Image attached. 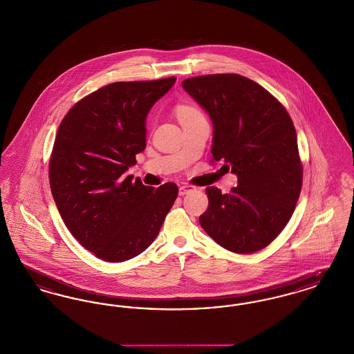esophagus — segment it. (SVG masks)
<instances>
[{
    "instance_id": "esophagus-1",
    "label": "esophagus",
    "mask_w": 354,
    "mask_h": 354,
    "mask_svg": "<svg viewBox=\"0 0 354 354\" xmlns=\"http://www.w3.org/2000/svg\"><path fill=\"white\" fill-rule=\"evenodd\" d=\"M195 189H196V188H195L194 185H180V187H179V195H182V196H183L185 194L192 192V191H195Z\"/></svg>"
}]
</instances>
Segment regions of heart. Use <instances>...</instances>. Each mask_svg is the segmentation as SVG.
<instances>
[{"instance_id": "obj_1", "label": "heart", "mask_w": 354, "mask_h": 354, "mask_svg": "<svg viewBox=\"0 0 354 354\" xmlns=\"http://www.w3.org/2000/svg\"><path fill=\"white\" fill-rule=\"evenodd\" d=\"M175 114H176V118L179 119V122L182 124H185L189 120H194V119L201 118L203 117L202 113L192 104H188V103H179L175 106Z\"/></svg>"}]
</instances>
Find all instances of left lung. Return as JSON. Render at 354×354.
<instances>
[{"label": "left lung", "instance_id": "8db88e82", "mask_svg": "<svg viewBox=\"0 0 354 354\" xmlns=\"http://www.w3.org/2000/svg\"><path fill=\"white\" fill-rule=\"evenodd\" d=\"M182 86L212 120L211 162L223 160L239 183L230 194L205 188L201 225L231 252H257L284 230L301 192L293 122L270 91L239 74L192 77Z\"/></svg>", "mask_w": 354, "mask_h": 354}]
</instances>
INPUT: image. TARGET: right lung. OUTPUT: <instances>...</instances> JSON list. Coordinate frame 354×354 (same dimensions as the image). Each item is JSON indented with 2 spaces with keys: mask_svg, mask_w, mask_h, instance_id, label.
Listing matches in <instances>:
<instances>
[{
  "mask_svg": "<svg viewBox=\"0 0 354 354\" xmlns=\"http://www.w3.org/2000/svg\"><path fill=\"white\" fill-rule=\"evenodd\" d=\"M176 78L114 82L77 102L62 119L49 162L51 194L80 244L109 263L150 247L178 196L126 171L146 149V117Z\"/></svg>",
  "mask_w": 354,
  "mask_h": 354,
  "instance_id": "add662e5",
  "label": "right lung"
}]
</instances>
